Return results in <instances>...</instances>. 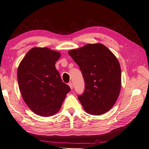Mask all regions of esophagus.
I'll use <instances>...</instances> for the list:
<instances>
[{
    "mask_svg": "<svg viewBox=\"0 0 149 149\" xmlns=\"http://www.w3.org/2000/svg\"><path fill=\"white\" fill-rule=\"evenodd\" d=\"M68 86H69V87H70L71 89H73V84H72V82H69V83H68Z\"/></svg>",
    "mask_w": 149,
    "mask_h": 149,
    "instance_id": "obj_1",
    "label": "esophagus"
}]
</instances>
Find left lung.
Masks as SVG:
<instances>
[{
  "mask_svg": "<svg viewBox=\"0 0 149 149\" xmlns=\"http://www.w3.org/2000/svg\"><path fill=\"white\" fill-rule=\"evenodd\" d=\"M84 79L85 89L78 96L85 111L101 115L115 104L121 89V68L116 57L101 43L87 44L68 51Z\"/></svg>",
  "mask_w": 149,
  "mask_h": 149,
  "instance_id": "left-lung-1",
  "label": "left lung"
}]
</instances>
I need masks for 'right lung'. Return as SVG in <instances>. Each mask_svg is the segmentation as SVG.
<instances>
[{
  "instance_id": "add662e5",
  "label": "right lung",
  "mask_w": 149,
  "mask_h": 149,
  "mask_svg": "<svg viewBox=\"0 0 149 149\" xmlns=\"http://www.w3.org/2000/svg\"><path fill=\"white\" fill-rule=\"evenodd\" d=\"M60 57L59 52L48 48H33L19 65L17 81L22 97L38 115H54L70 91L55 68Z\"/></svg>"
}]
</instances>
